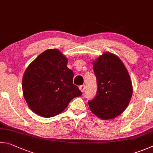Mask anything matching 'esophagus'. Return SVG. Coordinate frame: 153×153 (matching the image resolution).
<instances>
[{"instance_id":"esophagus-1","label":"esophagus","mask_w":153,"mask_h":153,"mask_svg":"<svg viewBox=\"0 0 153 153\" xmlns=\"http://www.w3.org/2000/svg\"><path fill=\"white\" fill-rule=\"evenodd\" d=\"M79 88L80 91H81L82 93H83L85 91V85H81V86H79Z\"/></svg>"}]
</instances>
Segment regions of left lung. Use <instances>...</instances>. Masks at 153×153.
<instances>
[{"mask_svg":"<svg viewBox=\"0 0 153 153\" xmlns=\"http://www.w3.org/2000/svg\"><path fill=\"white\" fill-rule=\"evenodd\" d=\"M97 93L88 101L91 111L99 118L110 120L121 114L132 95L129 73L118 56L105 52L93 62Z\"/></svg>","mask_w":153,"mask_h":153,"instance_id":"8db88e82","label":"left lung"}]
</instances>
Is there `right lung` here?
<instances>
[{
	"instance_id": "right-lung-1",
	"label": "right lung",
	"mask_w": 153,
	"mask_h": 153,
	"mask_svg": "<svg viewBox=\"0 0 153 153\" xmlns=\"http://www.w3.org/2000/svg\"><path fill=\"white\" fill-rule=\"evenodd\" d=\"M68 59L60 50L49 49L29 64L22 80L23 97L38 116L51 117L60 114L72 99L82 95L73 84L74 73L66 66Z\"/></svg>"
}]
</instances>
